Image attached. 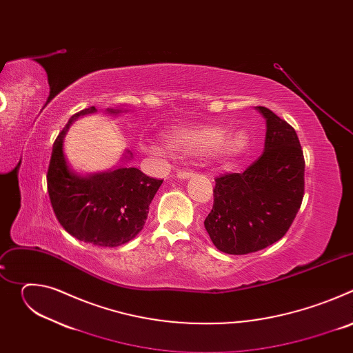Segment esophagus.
Returning <instances> with one entry per match:
<instances>
[{
	"mask_svg": "<svg viewBox=\"0 0 353 353\" xmlns=\"http://www.w3.org/2000/svg\"><path fill=\"white\" fill-rule=\"evenodd\" d=\"M194 174H195L194 170H179L177 172V177L179 179H188V177L194 176Z\"/></svg>",
	"mask_w": 353,
	"mask_h": 353,
	"instance_id": "1",
	"label": "esophagus"
}]
</instances>
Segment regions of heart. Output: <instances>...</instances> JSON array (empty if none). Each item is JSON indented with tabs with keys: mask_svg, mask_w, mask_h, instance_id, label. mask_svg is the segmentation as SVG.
Wrapping results in <instances>:
<instances>
[{
	"mask_svg": "<svg viewBox=\"0 0 353 353\" xmlns=\"http://www.w3.org/2000/svg\"><path fill=\"white\" fill-rule=\"evenodd\" d=\"M165 141L173 155L185 158L212 152L222 158H234L241 155L248 146V138L244 132H229L225 125L173 130L166 135ZM142 148L146 152H158V148L154 145H143Z\"/></svg>",
	"mask_w": 353,
	"mask_h": 353,
	"instance_id": "obj_1",
	"label": "heart"
}]
</instances>
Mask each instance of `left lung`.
Listing matches in <instances>:
<instances>
[{
    "instance_id": "1",
    "label": "left lung",
    "mask_w": 353,
    "mask_h": 353,
    "mask_svg": "<svg viewBox=\"0 0 353 353\" xmlns=\"http://www.w3.org/2000/svg\"><path fill=\"white\" fill-rule=\"evenodd\" d=\"M265 149L241 173L215 179L214 205L204 225L223 253H256L282 239L305 195V157L294 128L270 109Z\"/></svg>"
}]
</instances>
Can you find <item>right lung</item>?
Here are the masks:
<instances>
[{
    "label": "right lung",
    "mask_w": 353,
    "mask_h": 353,
    "mask_svg": "<svg viewBox=\"0 0 353 353\" xmlns=\"http://www.w3.org/2000/svg\"><path fill=\"white\" fill-rule=\"evenodd\" d=\"M93 112L97 110L92 106L75 113L56 138L47 170V191L56 218L71 236L100 247H117L143 228L149 205L163 180L135 168H119L90 177L71 173L63 152L64 134L78 116Z\"/></svg>",
    "instance_id": "obj_1"
}]
</instances>
